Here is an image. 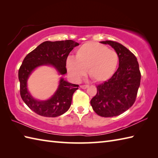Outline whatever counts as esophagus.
I'll list each match as a JSON object with an SVG mask.
<instances>
[{
    "label": "esophagus",
    "mask_w": 158,
    "mask_h": 158,
    "mask_svg": "<svg viewBox=\"0 0 158 158\" xmlns=\"http://www.w3.org/2000/svg\"><path fill=\"white\" fill-rule=\"evenodd\" d=\"M80 88L82 89H86L88 88V85H80Z\"/></svg>",
    "instance_id": "1"
}]
</instances>
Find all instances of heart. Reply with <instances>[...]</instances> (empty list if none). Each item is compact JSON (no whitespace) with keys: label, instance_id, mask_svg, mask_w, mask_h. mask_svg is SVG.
I'll return each instance as SVG.
<instances>
[{"label":"heart","instance_id":"b5f03b06","mask_svg":"<svg viewBox=\"0 0 158 158\" xmlns=\"http://www.w3.org/2000/svg\"><path fill=\"white\" fill-rule=\"evenodd\" d=\"M119 63V57L113 50L95 42H87L76 50L75 58L66 60V69L75 80L84 77L88 70L90 78L103 82L111 78Z\"/></svg>","mask_w":158,"mask_h":158}]
</instances>
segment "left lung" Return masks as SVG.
<instances>
[{
    "mask_svg": "<svg viewBox=\"0 0 158 158\" xmlns=\"http://www.w3.org/2000/svg\"><path fill=\"white\" fill-rule=\"evenodd\" d=\"M100 43L115 49L119 57V67L111 78L97 86V94L90 104L98 115L115 117L135 103L141 75L136 56L126 47L112 41Z\"/></svg>",
    "mask_w": 158,
    "mask_h": 158,
    "instance_id": "1",
    "label": "left lung"
}]
</instances>
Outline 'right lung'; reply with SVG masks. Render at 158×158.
Returning a JSON list of instances; mask_svg holds the SVG:
<instances>
[{
  "label": "right lung",
  "instance_id": "add662e5",
  "mask_svg": "<svg viewBox=\"0 0 158 158\" xmlns=\"http://www.w3.org/2000/svg\"><path fill=\"white\" fill-rule=\"evenodd\" d=\"M79 44L72 40L45 41L25 57L19 69L20 95L30 109L39 115L55 117L65 113L71 105L74 92L78 85L72 84L61 77L59 85L51 98L45 100L35 99L30 93L27 81L30 75L41 66H52L59 75H65L66 59L73 49Z\"/></svg>",
  "mask_w": 158,
  "mask_h": 158
}]
</instances>
